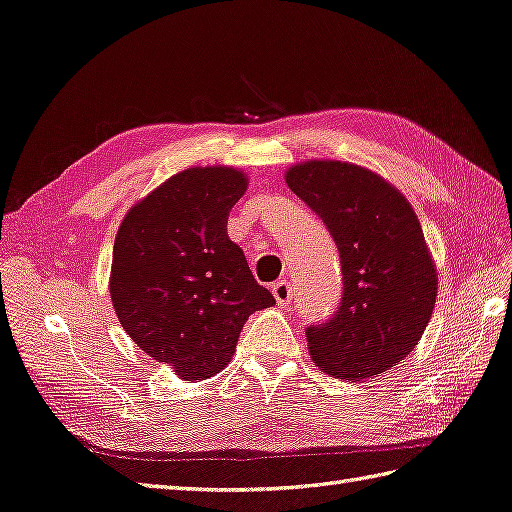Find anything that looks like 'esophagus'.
<instances>
[{"label":"esophagus","mask_w":512,"mask_h":512,"mask_svg":"<svg viewBox=\"0 0 512 512\" xmlns=\"http://www.w3.org/2000/svg\"><path fill=\"white\" fill-rule=\"evenodd\" d=\"M272 296H275L277 299V303L279 305H290L292 303V285H290V281H285V279H281V281H277L275 285H272Z\"/></svg>","instance_id":"obj_1"}]
</instances>
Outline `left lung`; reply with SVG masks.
Returning <instances> with one entry per match:
<instances>
[{
    "mask_svg": "<svg viewBox=\"0 0 512 512\" xmlns=\"http://www.w3.org/2000/svg\"><path fill=\"white\" fill-rule=\"evenodd\" d=\"M288 187L334 237L342 299L307 325L314 362L340 379L388 371L414 349L436 303V270L410 202L382 176L342 161H307Z\"/></svg>",
    "mask_w": 512,
    "mask_h": 512,
    "instance_id": "1",
    "label": "left lung"
}]
</instances>
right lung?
Masks as SVG:
<instances>
[{"instance_id":"1","label":"right lung","mask_w":512,"mask_h":512,"mask_svg":"<svg viewBox=\"0 0 512 512\" xmlns=\"http://www.w3.org/2000/svg\"><path fill=\"white\" fill-rule=\"evenodd\" d=\"M246 192L233 168H189L126 213L111 299L126 334L185 382L220 373L253 312L275 305L227 235Z\"/></svg>"}]
</instances>
